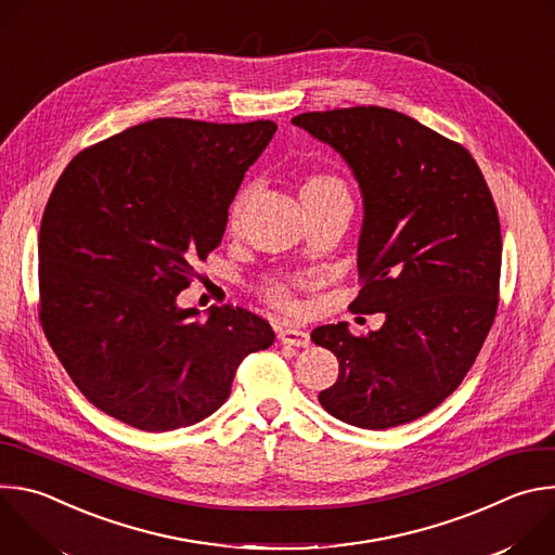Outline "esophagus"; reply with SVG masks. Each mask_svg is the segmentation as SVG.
<instances>
[{
  "label": "esophagus",
  "mask_w": 555,
  "mask_h": 555,
  "mask_svg": "<svg viewBox=\"0 0 555 555\" xmlns=\"http://www.w3.org/2000/svg\"><path fill=\"white\" fill-rule=\"evenodd\" d=\"M279 340L283 345H289V347H309V334L302 332V330H281L279 332Z\"/></svg>",
  "instance_id": "34e87169"
}]
</instances>
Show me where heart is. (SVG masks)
Segmentation results:
<instances>
[{"mask_svg":"<svg viewBox=\"0 0 555 555\" xmlns=\"http://www.w3.org/2000/svg\"><path fill=\"white\" fill-rule=\"evenodd\" d=\"M340 193H347L345 184L336 178H330V176H311L302 189H300V197L302 199H321V197H332V195H340ZM250 202V186L242 189L240 193H236L232 206H230V225H240L242 219H244V212H246V206ZM270 298L285 307V309H292L294 302H292V296L287 292L285 285H272L270 287Z\"/></svg>","mask_w":555,"mask_h":555,"instance_id":"obj_1","label":"heart"}]
</instances>
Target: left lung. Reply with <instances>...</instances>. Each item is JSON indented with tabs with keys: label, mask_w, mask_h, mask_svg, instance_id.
<instances>
[{
	"label": "left lung",
	"mask_w": 555,
	"mask_h": 555,
	"mask_svg": "<svg viewBox=\"0 0 555 555\" xmlns=\"http://www.w3.org/2000/svg\"><path fill=\"white\" fill-rule=\"evenodd\" d=\"M332 146L362 195L356 311L384 325L356 338L347 323L311 340L340 373L319 402L336 420L384 430L409 424L461 384L494 323L501 223L474 157L415 118L384 107L292 118Z\"/></svg>",
	"instance_id": "1"
}]
</instances>
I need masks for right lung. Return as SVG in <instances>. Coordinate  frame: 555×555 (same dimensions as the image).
Wrapping results in <instances>:
<instances>
[{"mask_svg":"<svg viewBox=\"0 0 555 555\" xmlns=\"http://www.w3.org/2000/svg\"><path fill=\"white\" fill-rule=\"evenodd\" d=\"M272 120L155 118L78 153L39 232V319L72 382L146 433L193 426L230 395L274 332L244 307H180L193 263L221 244L228 208Z\"/></svg>","mask_w":555,"mask_h":555,"instance_id":"1","label":"right lung"}]
</instances>
